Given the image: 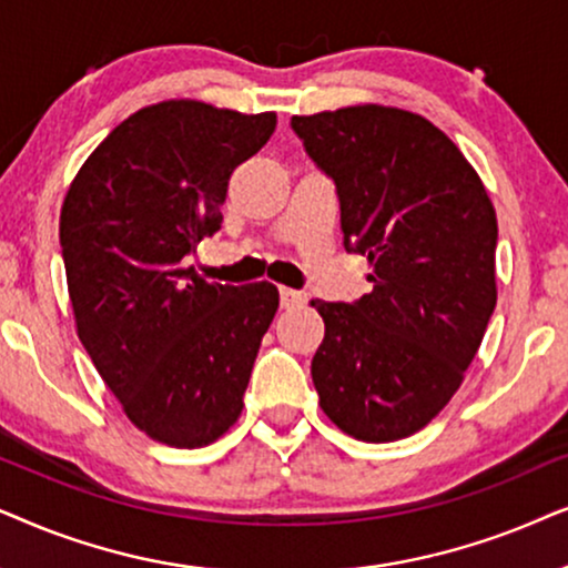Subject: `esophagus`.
I'll list each match as a JSON object with an SVG mask.
<instances>
[{
  "instance_id": "1",
  "label": "esophagus",
  "mask_w": 568,
  "mask_h": 568,
  "mask_svg": "<svg viewBox=\"0 0 568 568\" xmlns=\"http://www.w3.org/2000/svg\"><path fill=\"white\" fill-rule=\"evenodd\" d=\"M306 301V296L301 291H293V288H280V304L285 308H293V306H301Z\"/></svg>"
}]
</instances>
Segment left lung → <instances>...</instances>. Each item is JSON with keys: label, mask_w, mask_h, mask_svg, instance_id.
I'll use <instances>...</instances> for the list:
<instances>
[{"label": "left lung", "mask_w": 568, "mask_h": 568, "mask_svg": "<svg viewBox=\"0 0 568 568\" xmlns=\"http://www.w3.org/2000/svg\"><path fill=\"white\" fill-rule=\"evenodd\" d=\"M335 181L345 252L372 262L374 291L312 301L324 339L312 361L322 410L361 442H397L442 413L496 308L498 223L459 148L418 113L351 105L293 116Z\"/></svg>", "instance_id": "obj_1"}]
</instances>
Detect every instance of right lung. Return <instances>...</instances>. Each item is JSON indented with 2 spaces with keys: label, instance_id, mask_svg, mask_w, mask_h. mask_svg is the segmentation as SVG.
Segmentation results:
<instances>
[{
  "label": "right lung",
  "instance_id": "obj_1",
  "mask_svg": "<svg viewBox=\"0 0 568 568\" xmlns=\"http://www.w3.org/2000/svg\"><path fill=\"white\" fill-rule=\"evenodd\" d=\"M275 132V113L165 101L93 150L62 205L80 343L140 430L205 447L239 420L277 312L270 283H205L184 267L221 231L229 179Z\"/></svg>",
  "mask_w": 568,
  "mask_h": 568
}]
</instances>
